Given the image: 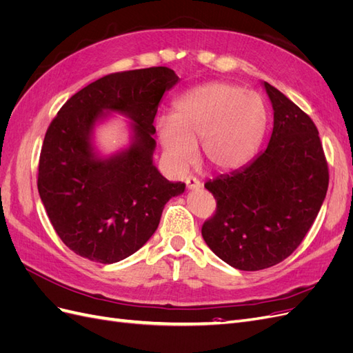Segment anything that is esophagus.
<instances>
[{
	"label": "esophagus",
	"mask_w": 353,
	"mask_h": 353,
	"mask_svg": "<svg viewBox=\"0 0 353 353\" xmlns=\"http://www.w3.org/2000/svg\"><path fill=\"white\" fill-rule=\"evenodd\" d=\"M185 184H187V188H188V190H199V188L201 187V183H200V181H199L197 178H194V176H188V178L185 179Z\"/></svg>",
	"instance_id": "1"
}]
</instances>
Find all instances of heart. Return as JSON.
Returning <instances> with one entry per match:
<instances>
[{
  "mask_svg": "<svg viewBox=\"0 0 353 353\" xmlns=\"http://www.w3.org/2000/svg\"><path fill=\"white\" fill-rule=\"evenodd\" d=\"M268 123L263 99L237 85L212 82L188 91L174 105V117L156 121L159 141L169 163L185 169L201 144L205 162L216 170L248 163Z\"/></svg>",
  "mask_w": 353,
  "mask_h": 353,
  "instance_id": "b5f03b06",
  "label": "heart"
}]
</instances>
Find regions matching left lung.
<instances>
[{
	"mask_svg": "<svg viewBox=\"0 0 353 353\" xmlns=\"http://www.w3.org/2000/svg\"><path fill=\"white\" fill-rule=\"evenodd\" d=\"M274 109L265 150L205 187L216 212L201 227L209 249L241 271L270 268L302 243L321 209L328 166L318 130L303 110L263 82Z\"/></svg>",
	"mask_w": 353,
	"mask_h": 353,
	"instance_id": "8db88e82",
	"label": "left lung"
}]
</instances>
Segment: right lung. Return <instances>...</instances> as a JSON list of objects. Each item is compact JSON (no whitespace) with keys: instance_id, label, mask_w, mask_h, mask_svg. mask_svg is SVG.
<instances>
[{"instance_id":"add662e5","label":"right lung","mask_w":353,"mask_h":353,"mask_svg":"<svg viewBox=\"0 0 353 353\" xmlns=\"http://www.w3.org/2000/svg\"><path fill=\"white\" fill-rule=\"evenodd\" d=\"M178 81L165 66L112 73L72 95L50 123L39 197L61 241L82 258L114 263L131 256L157 230L169 199L184 193V183H170L153 163L154 116ZM109 112L132 121V141L100 157L93 130Z\"/></svg>"}]
</instances>
